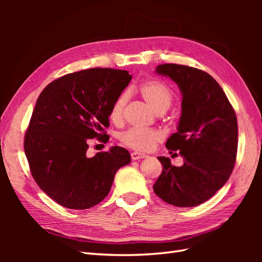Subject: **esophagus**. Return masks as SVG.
<instances>
[{"mask_svg": "<svg viewBox=\"0 0 262 262\" xmlns=\"http://www.w3.org/2000/svg\"><path fill=\"white\" fill-rule=\"evenodd\" d=\"M146 155L143 153H140V152H132L131 153V158L133 161H138V160H142V158H145Z\"/></svg>", "mask_w": 262, "mask_h": 262, "instance_id": "obj_1", "label": "esophagus"}]
</instances>
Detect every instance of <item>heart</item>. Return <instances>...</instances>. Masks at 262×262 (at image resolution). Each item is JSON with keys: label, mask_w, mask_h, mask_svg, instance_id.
<instances>
[{"label": "heart", "mask_w": 262, "mask_h": 262, "mask_svg": "<svg viewBox=\"0 0 262 262\" xmlns=\"http://www.w3.org/2000/svg\"><path fill=\"white\" fill-rule=\"evenodd\" d=\"M140 94L147 104L157 114L165 113L172 102V93L167 85L158 81H146L140 87ZM128 102V94L123 93L119 96L110 109V119L116 123L122 121L124 108ZM163 139V134L153 129L133 128L120 136V141L133 149L146 152L152 149L157 142Z\"/></svg>", "instance_id": "b5f03b06"}]
</instances>
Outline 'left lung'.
I'll use <instances>...</instances> for the list:
<instances>
[{
	"instance_id": "8db88e82",
	"label": "left lung",
	"mask_w": 262,
	"mask_h": 262,
	"mask_svg": "<svg viewBox=\"0 0 262 262\" xmlns=\"http://www.w3.org/2000/svg\"><path fill=\"white\" fill-rule=\"evenodd\" d=\"M155 73L169 77L181 93L177 132L166 141V147L184 157V165L172 166L168 157L158 156L163 171L153 189L166 203L192 208L209 200L231 176L237 118L222 87L207 72L166 63L156 67Z\"/></svg>"
}]
</instances>
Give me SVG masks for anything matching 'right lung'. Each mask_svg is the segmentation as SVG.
I'll list each match as a JSON object with an SVG mask.
<instances>
[{
    "instance_id": "1",
    "label": "right lung",
    "mask_w": 262,
    "mask_h": 262,
    "mask_svg": "<svg viewBox=\"0 0 262 262\" xmlns=\"http://www.w3.org/2000/svg\"><path fill=\"white\" fill-rule=\"evenodd\" d=\"M131 78L122 70H83L53 81L38 97L24 148L37 185L62 207L85 210L98 204L117 170L131 162L120 146L86 155L90 139H108L100 132Z\"/></svg>"
}]
</instances>
